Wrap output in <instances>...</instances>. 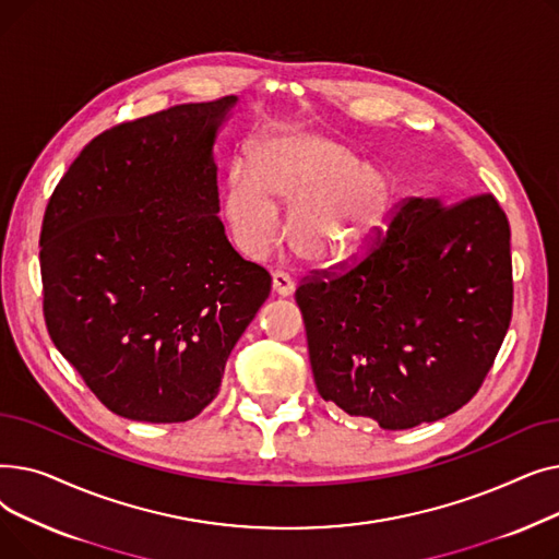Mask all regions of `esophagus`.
<instances>
[{
  "instance_id": "34e87169",
  "label": "esophagus",
  "mask_w": 559,
  "mask_h": 559,
  "mask_svg": "<svg viewBox=\"0 0 559 559\" xmlns=\"http://www.w3.org/2000/svg\"><path fill=\"white\" fill-rule=\"evenodd\" d=\"M272 287L278 297H289L295 292V281H292L287 274L283 272H274L272 274Z\"/></svg>"
}]
</instances>
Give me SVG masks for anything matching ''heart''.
Wrapping results in <instances>:
<instances>
[{
  "instance_id": "heart-1",
  "label": "heart",
  "mask_w": 559,
  "mask_h": 559,
  "mask_svg": "<svg viewBox=\"0 0 559 559\" xmlns=\"http://www.w3.org/2000/svg\"><path fill=\"white\" fill-rule=\"evenodd\" d=\"M249 165L226 174L222 209L247 255H267L283 235L304 260L335 267L360 258L388 228L399 183L390 169L365 163L354 146L314 129L276 127L247 150Z\"/></svg>"
}]
</instances>
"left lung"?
I'll return each instance as SVG.
<instances>
[{"label": "left lung", "mask_w": 559, "mask_h": 559, "mask_svg": "<svg viewBox=\"0 0 559 559\" xmlns=\"http://www.w3.org/2000/svg\"><path fill=\"white\" fill-rule=\"evenodd\" d=\"M317 392L385 430L472 399L512 317L510 224L491 194L405 201L371 253L297 289Z\"/></svg>", "instance_id": "left-lung-1"}]
</instances>
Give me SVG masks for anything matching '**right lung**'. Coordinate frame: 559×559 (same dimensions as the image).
Here are the masks:
<instances>
[{
  "label": "right lung",
  "instance_id": "1",
  "mask_svg": "<svg viewBox=\"0 0 559 559\" xmlns=\"http://www.w3.org/2000/svg\"><path fill=\"white\" fill-rule=\"evenodd\" d=\"M235 104H181L104 131L47 203V331L124 419H194L270 297L272 276L230 247L217 217L213 144Z\"/></svg>",
  "mask_w": 559,
  "mask_h": 559
}]
</instances>
